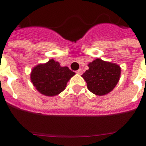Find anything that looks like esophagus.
I'll return each instance as SVG.
<instances>
[{
    "label": "esophagus",
    "instance_id": "obj_1",
    "mask_svg": "<svg viewBox=\"0 0 146 146\" xmlns=\"http://www.w3.org/2000/svg\"><path fill=\"white\" fill-rule=\"evenodd\" d=\"M76 73H77V74H80H80H82V70H81V69H79V70H78L76 71Z\"/></svg>",
    "mask_w": 146,
    "mask_h": 146
}]
</instances>
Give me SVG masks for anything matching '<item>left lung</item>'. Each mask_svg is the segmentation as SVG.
I'll list each match as a JSON object with an SVG mask.
<instances>
[{"label": "left lung", "instance_id": "1", "mask_svg": "<svg viewBox=\"0 0 146 146\" xmlns=\"http://www.w3.org/2000/svg\"><path fill=\"white\" fill-rule=\"evenodd\" d=\"M87 70L82 75L89 91L96 96H104L111 92L117 86L120 76L119 65L97 58L88 64Z\"/></svg>", "mask_w": 146, "mask_h": 146}]
</instances>
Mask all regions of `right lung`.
Segmentation results:
<instances>
[{
  "label": "right lung",
  "instance_id": "obj_1",
  "mask_svg": "<svg viewBox=\"0 0 146 146\" xmlns=\"http://www.w3.org/2000/svg\"><path fill=\"white\" fill-rule=\"evenodd\" d=\"M76 73L67 66H60L53 59L38 64L32 70L30 78L33 86L46 96H57L65 89L67 82Z\"/></svg>",
  "mask_w": 146,
  "mask_h": 146
}]
</instances>
